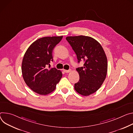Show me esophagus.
<instances>
[{
    "instance_id": "esophagus-1",
    "label": "esophagus",
    "mask_w": 133,
    "mask_h": 133,
    "mask_svg": "<svg viewBox=\"0 0 133 133\" xmlns=\"http://www.w3.org/2000/svg\"><path fill=\"white\" fill-rule=\"evenodd\" d=\"M63 72H65V73H69V72H70L71 71V70H64V69H63Z\"/></svg>"
}]
</instances>
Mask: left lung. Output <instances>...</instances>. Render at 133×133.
<instances>
[{
	"instance_id": "left-lung-1",
	"label": "left lung",
	"mask_w": 133,
	"mask_h": 133,
	"mask_svg": "<svg viewBox=\"0 0 133 133\" xmlns=\"http://www.w3.org/2000/svg\"><path fill=\"white\" fill-rule=\"evenodd\" d=\"M66 39L76 53L78 62L83 61V66L76 69L79 81L75 89L87 96L96 92L105 81L107 72V58L100 44L95 39L83 35L68 36Z\"/></svg>"
}]
</instances>
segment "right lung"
Segmentation results:
<instances>
[{
	"label": "right lung",
	"mask_w": 133,
	"mask_h": 133,
	"mask_svg": "<svg viewBox=\"0 0 133 133\" xmlns=\"http://www.w3.org/2000/svg\"><path fill=\"white\" fill-rule=\"evenodd\" d=\"M62 37L39 38L29 46L24 54L22 64L23 79L28 87L39 95H46L53 92L62 77V72L56 68L47 69L53 61V50Z\"/></svg>",
	"instance_id": "add662e5"
}]
</instances>
